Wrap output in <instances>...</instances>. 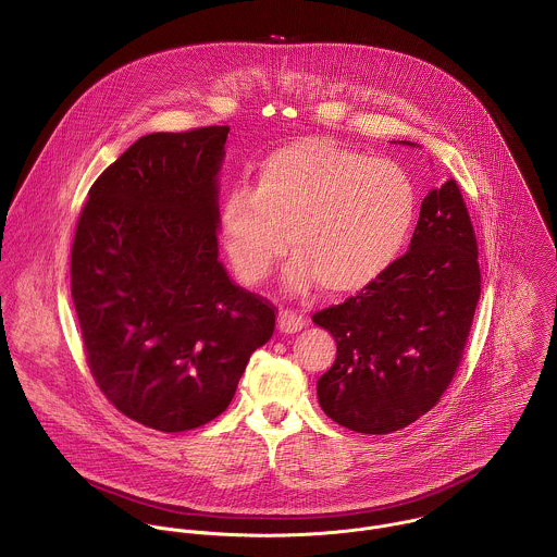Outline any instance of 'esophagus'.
I'll return each instance as SVG.
<instances>
[{
    "instance_id": "1",
    "label": "esophagus",
    "mask_w": 557,
    "mask_h": 557,
    "mask_svg": "<svg viewBox=\"0 0 557 557\" xmlns=\"http://www.w3.org/2000/svg\"><path fill=\"white\" fill-rule=\"evenodd\" d=\"M305 323H307V319L302 318L300 313H296V311L283 309V311L278 313V330H281V332H287V334L298 332V330L305 327Z\"/></svg>"
}]
</instances>
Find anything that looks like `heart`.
I'll return each instance as SVG.
<instances>
[{"instance_id":"obj_1","label":"heart","mask_w":557,"mask_h":557,"mask_svg":"<svg viewBox=\"0 0 557 557\" xmlns=\"http://www.w3.org/2000/svg\"><path fill=\"white\" fill-rule=\"evenodd\" d=\"M416 206V184L395 160L305 137L263 159L255 188L232 190L221 227L244 283H261L289 244L292 292L321 283L330 294H351L397 259Z\"/></svg>"}]
</instances>
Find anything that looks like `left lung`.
I'll use <instances>...</instances> for the list:
<instances>
[{"mask_svg": "<svg viewBox=\"0 0 557 557\" xmlns=\"http://www.w3.org/2000/svg\"><path fill=\"white\" fill-rule=\"evenodd\" d=\"M478 298L476 234L448 177L422 199L409 250L358 296L313 315L336 341L318 382L325 416L386 435L433 409L461 367Z\"/></svg>", "mask_w": 557, "mask_h": 557, "instance_id": "obj_1", "label": "left lung"}]
</instances>
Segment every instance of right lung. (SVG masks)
Segmentation results:
<instances>
[{
    "mask_svg": "<svg viewBox=\"0 0 557 557\" xmlns=\"http://www.w3.org/2000/svg\"><path fill=\"white\" fill-rule=\"evenodd\" d=\"M230 126L152 133L91 184L71 252L85 360L107 400L162 433L236 395L276 307L219 261V169Z\"/></svg>",
    "mask_w": 557,
    "mask_h": 557,
    "instance_id": "add662e5",
    "label": "right lung"
}]
</instances>
